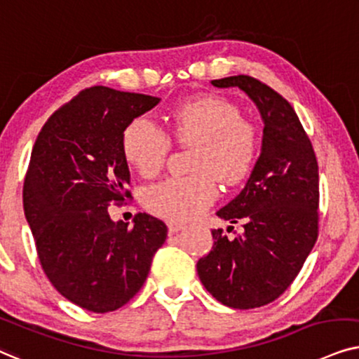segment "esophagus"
Listing matches in <instances>:
<instances>
[{"label":"esophagus","mask_w":359,"mask_h":359,"mask_svg":"<svg viewBox=\"0 0 359 359\" xmlns=\"http://www.w3.org/2000/svg\"><path fill=\"white\" fill-rule=\"evenodd\" d=\"M184 228L182 223H177V222H167V229H169L170 235H175L177 231H180V229Z\"/></svg>","instance_id":"34e87169"}]
</instances>
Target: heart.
<instances>
[{
    "instance_id": "1",
    "label": "heart",
    "mask_w": 359,
    "mask_h": 359,
    "mask_svg": "<svg viewBox=\"0 0 359 359\" xmlns=\"http://www.w3.org/2000/svg\"><path fill=\"white\" fill-rule=\"evenodd\" d=\"M170 135L180 144L195 146L189 177H169L144 190V207L170 222L198 217L215 202L219 182L235 185L250 174L259 154L256 124L241 118V109L218 95L190 100L170 114ZM121 149L142 177H154L165 164L170 140L159 126L136 118L124 128Z\"/></svg>"
}]
</instances>
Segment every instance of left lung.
<instances>
[{
	"instance_id": "obj_1",
	"label": "left lung",
	"mask_w": 359,
	"mask_h": 359,
	"mask_svg": "<svg viewBox=\"0 0 359 359\" xmlns=\"http://www.w3.org/2000/svg\"><path fill=\"white\" fill-rule=\"evenodd\" d=\"M213 87H238L259 109L261 154L250 179L217 215L243 222L245 231L228 240L213 229V248L200 257L205 289L231 309L271 304L302 269L318 236V164L312 142L287 100L250 75L212 80Z\"/></svg>"
}]
</instances>
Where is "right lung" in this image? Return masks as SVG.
<instances>
[{"mask_svg": "<svg viewBox=\"0 0 359 359\" xmlns=\"http://www.w3.org/2000/svg\"><path fill=\"white\" fill-rule=\"evenodd\" d=\"M161 98L90 87L60 107L32 147L22 189L24 215L52 285L90 312H113L144 284L167 226L137 213L133 226L108 207L131 198L121 149L124 128Z\"/></svg>", "mask_w": 359, "mask_h": 359, "instance_id": "1", "label": "right lung"}]
</instances>
